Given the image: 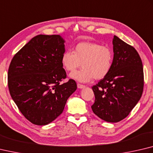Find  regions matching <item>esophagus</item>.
I'll return each instance as SVG.
<instances>
[{
  "label": "esophagus",
  "instance_id": "1",
  "mask_svg": "<svg viewBox=\"0 0 153 153\" xmlns=\"http://www.w3.org/2000/svg\"><path fill=\"white\" fill-rule=\"evenodd\" d=\"M77 88H79V89H83V88H84L85 87V85H82V84H77Z\"/></svg>",
  "mask_w": 153,
  "mask_h": 153
}]
</instances>
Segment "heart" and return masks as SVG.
Here are the masks:
<instances>
[{
	"label": "heart",
	"mask_w": 153,
	"mask_h": 153,
	"mask_svg": "<svg viewBox=\"0 0 153 153\" xmlns=\"http://www.w3.org/2000/svg\"><path fill=\"white\" fill-rule=\"evenodd\" d=\"M114 61V52L108 46L98 43L81 42L75 46L74 51H66L62 54L63 67L73 71L82 66L83 68L69 75L71 79L85 83L94 78L102 79L109 74Z\"/></svg>",
	"instance_id": "heart-1"
}]
</instances>
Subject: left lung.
I'll use <instances>...</instances> for the list:
<instances>
[{
  "label": "left lung",
  "mask_w": 153,
  "mask_h": 153,
  "mask_svg": "<svg viewBox=\"0 0 153 153\" xmlns=\"http://www.w3.org/2000/svg\"><path fill=\"white\" fill-rule=\"evenodd\" d=\"M112 69L92 87L95 102L93 112L108 123H118L129 114L142 96L143 63L133 47L114 35Z\"/></svg>",
  "instance_id": "left-lung-1"
}]
</instances>
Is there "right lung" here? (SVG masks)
Instances as JSON below:
<instances>
[{
  "instance_id": "right-lung-1",
  "label": "right lung",
  "mask_w": 153,
  "mask_h": 153,
  "mask_svg": "<svg viewBox=\"0 0 153 153\" xmlns=\"http://www.w3.org/2000/svg\"><path fill=\"white\" fill-rule=\"evenodd\" d=\"M65 42L59 35H38L10 62L8 85L11 98L34 124L43 126L55 120L77 89L73 79L59 84L66 77L62 63Z\"/></svg>"
}]
</instances>
